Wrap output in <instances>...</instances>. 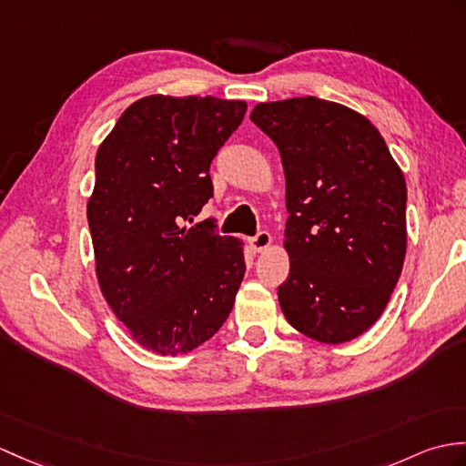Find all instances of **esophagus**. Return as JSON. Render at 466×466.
<instances>
[{"mask_svg": "<svg viewBox=\"0 0 466 466\" xmlns=\"http://www.w3.org/2000/svg\"><path fill=\"white\" fill-rule=\"evenodd\" d=\"M272 244V234L266 232V230H259L254 238H250V246L254 252H264Z\"/></svg>", "mask_w": 466, "mask_h": 466, "instance_id": "esophagus-1", "label": "esophagus"}]
</instances>
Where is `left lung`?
<instances>
[{"label": "left lung", "mask_w": 466, "mask_h": 466, "mask_svg": "<svg viewBox=\"0 0 466 466\" xmlns=\"http://www.w3.org/2000/svg\"><path fill=\"white\" fill-rule=\"evenodd\" d=\"M252 123L274 140L286 175L278 288L291 328L345 343L381 318L407 250V184L370 118L318 96L259 103Z\"/></svg>", "instance_id": "8db88e82"}]
</instances>
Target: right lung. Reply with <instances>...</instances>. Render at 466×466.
Segmentation results:
<instances>
[{"mask_svg": "<svg viewBox=\"0 0 466 466\" xmlns=\"http://www.w3.org/2000/svg\"><path fill=\"white\" fill-rule=\"evenodd\" d=\"M244 101L150 95L121 115L95 157L86 202L99 288L137 343L188 353L222 328L246 272L242 242L192 220L212 198L210 162Z\"/></svg>", "mask_w": 466, "mask_h": 466, "instance_id": "add662e5", "label": "right lung"}]
</instances>
